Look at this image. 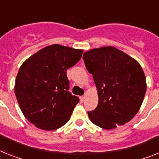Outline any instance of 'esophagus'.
<instances>
[{
  "label": "esophagus",
  "mask_w": 159,
  "mask_h": 159,
  "mask_svg": "<svg viewBox=\"0 0 159 159\" xmlns=\"http://www.w3.org/2000/svg\"><path fill=\"white\" fill-rule=\"evenodd\" d=\"M85 98H86L85 96H81V97H80V102H83L84 101H85Z\"/></svg>",
  "instance_id": "1"
}]
</instances>
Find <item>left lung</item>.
Returning <instances> with one entry per match:
<instances>
[{
  "label": "left lung",
  "mask_w": 159,
  "mask_h": 159,
  "mask_svg": "<svg viewBox=\"0 0 159 159\" xmlns=\"http://www.w3.org/2000/svg\"><path fill=\"white\" fill-rule=\"evenodd\" d=\"M83 60L98 96L97 107L88 111L92 123L110 130L131 120L141 108L147 88L141 65L111 46L90 49L84 52Z\"/></svg>",
  "instance_id": "left-lung-1"
}]
</instances>
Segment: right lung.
I'll return each mask as SVG.
<instances>
[{
	"instance_id": "obj_1",
	"label": "right lung",
	"mask_w": 159,
	"mask_h": 159,
	"mask_svg": "<svg viewBox=\"0 0 159 159\" xmlns=\"http://www.w3.org/2000/svg\"><path fill=\"white\" fill-rule=\"evenodd\" d=\"M82 52V49L49 45L21 65L14 93L25 118L38 129L56 130L70 119L79 98L68 91L67 69L79 61Z\"/></svg>"
}]
</instances>
